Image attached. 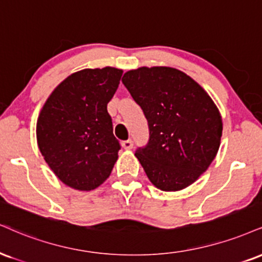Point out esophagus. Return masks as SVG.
Masks as SVG:
<instances>
[{
	"mask_svg": "<svg viewBox=\"0 0 262 262\" xmlns=\"http://www.w3.org/2000/svg\"><path fill=\"white\" fill-rule=\"evenodd\" d=\"M133 145H134L133 140H130V139L122 141V146H123V149H125V150H130L132 147H133Z\"/></svg>",
	"mask_w": 262,
	"mask_h": 262,
	"instance_id": "esophagus-1",
	"label": "esophagus"
}]
</instances>
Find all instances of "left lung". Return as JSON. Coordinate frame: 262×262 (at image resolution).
<instances>
[{
    "label": "left lung",
    "mask_w": 262,
    "mask_h": 262,
    "mask_svg": "<svg viewBox=\"0 0 262 262\" xmlns=\"http://www.w3.org/2000/svg\"><path fill=\"white\" fill-rule=\"evenodd\" d=\"M149 124V143L135 156L150 182L163 191L189 187L220 149L222 118L209 94L171 67H140L122 78Z\"/></svg>",
    "instance_id": "1"
}]
</instances>
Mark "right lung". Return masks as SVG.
Returning a JSON list of instances; mask_svg holds the SVG:
<instances>
[{"label":"right lung","mask_w":262,"mask_h":262,"mask_svg":"<svg viewBox=\"0 0 262 262\" xmlns=\"http://www.w3.org/2000/svg\"><path fill=\"white\" fill-rule=\"evenodd\" d=\"M122 69H83L52 91L36 123L40 152L68 187L89 191L111 174L121 149L113 135L107 103L117 90Z\"/></svg>","instance_id":"1"}]
</instances>
